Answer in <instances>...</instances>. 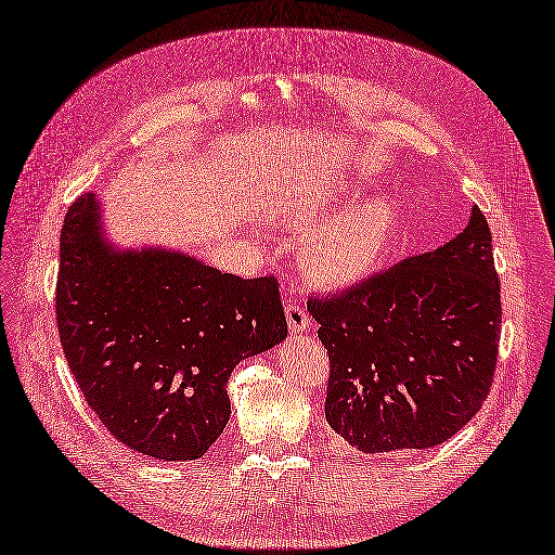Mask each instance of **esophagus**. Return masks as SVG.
I'll list each match as a JSON object with an SVG mask.
<instances>
[{
  "label": "esophagus",
  "instance_id": "34e87169",
  "mask_svg": "<svg viewBox=\"0 0 555 555\" xmlns=\"http://www.w3.org/2000/svg\"><path fill=\"white\" fill-rule=\"evenodd\" d=\"M285 318H287V327H289V332H294V334H299V332H308L310 330V318H308V313L306 310L299 306V304H289L287 308H285Z\"/></svg>",
  "mask_w": 555,
  "mask_h": 555
}]
</instances>
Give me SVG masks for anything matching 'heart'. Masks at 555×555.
<instances>
[{
    "mask_svg": "<svg viewBox=\"0 0 555 555\" xmlns=\"http://www.w3.org/2000/svg\"><path fill=\"white\" fill-rule=\"evenodd\" d=\"M348 199L350 188L336 183L275 205L278 221L301 231L315 228L301 242L299 266L322 289L350 287L367 278L398 233V207L388 195H372L341 211Z\"/></svg>",
    "mask_w": 555,
    "mask_h": 555,
    "instance_id": "obj_1",
    "label": "heart"
}]
</instances>
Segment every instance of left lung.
<instances>
[{
  "instance_id": "1",
  "label": "left lung",
  "mask_w": 555,
  "mask_h": 555,
  "mask_svg": "<svg viewBox=\"0 0 555 555\" xmlns=\"http://www.w3.org/2000/svg\"><path fill=\"white\" fill-rule=\"evenodd\" d=\"M330 353L324 416L360 452L426 450L488 398L502 330L492 235L478 207L434 251L310 299Z\"/></svg>"
}]
</instances>
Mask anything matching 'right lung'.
I'll return each mask as SVG.
<instances>
[{"label":"right lung","instance_id":"1","mask_svg":"<svg viewBox=\"0 0 555 555\" xmlns=\"http://www.w3.org/2000/svg\"><path fill=\"white\" fill-rule=\"evenodd\" d=\"M56 320L89 408L159 462L205 454L231 418V372L287 339L275 278L242 280L171 247H119L99 193L65 214Z\"/></svg>","mask_w":555,"mask_h":555}]
</instances>
